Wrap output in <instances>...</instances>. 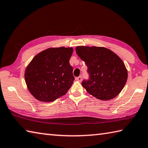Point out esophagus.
Here are the masks:
<instances>
[{
  "instance_id": "34e87169",
  "label": "esophagus",
  "mask_w": 148,
  "mask_h": 148,
  "mask_svg": "<svg viewBox=\"0 0 148 148\" xmlns=\"http://www.w3.org/2000/svg\"><path fill=\"white\" fill-rule=\"evenodd\" d=\"M82 76H80V77H77L76 78V80H77V81H79V82H81V80H82Z\"/></svg>"
}]
</instances>
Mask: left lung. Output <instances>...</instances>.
<instances>
[{
    "label": "left lung",
    "instance_id": "8db88e82",
    "mask_svg": "<svg viewBox=\"0 0 148 148\" xmlns=\"http://www.w3.org/2000/svg\"><path fill=\"white\" fill-rule=\"evenodd\" d=\"M76 53L88 66L90 80H84L83 88L101 100L115 98L124 88L127 79L124 63L117 55L104 47L77 46Z\"/></svg>",
    "mask_w": 148,
    "mask_h": 148
}]
</instances>
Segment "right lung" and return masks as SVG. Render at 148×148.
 Instances as JSON below:
<instances>
[{"mask_svg":"<svg viewBox=\"0 0 148 148\" xmlns=\"http://www.w3.org/2000/svg\"><path fill=\"white\" fill-rule=\"evenodd\" d=\"M73 48H49L33 57L24 78L31 94L42 102L54 101L67 93L75 78L69 59Z\"/></svg>","mask_w":148,"mask_h":148,"instance_id":"right-lung-1","label":"right lung"}]
</instances>
